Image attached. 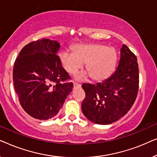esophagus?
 I'll list each match as a JSON object with an SVG mask.
<instances>
[{
	"mask_svg": "<svg viewBox=\"0 0 157 157\" xmlns=\"http://www.w3.org/2000/svg\"><path fill=\"white\" fill-rule=\"evenodd\" d=\"M78 88H81V84L77 83H74V89H78Z\"/></svg>",
	"mask_w": 157,
	"mask_h": 157,
	"instance_id": "esophagus-1",
	"label": "esophagus"
}]
</instances>
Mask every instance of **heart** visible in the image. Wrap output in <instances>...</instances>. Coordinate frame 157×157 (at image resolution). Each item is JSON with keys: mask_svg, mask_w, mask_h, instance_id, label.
Returning a JSON list of instances; mask_svg holds the SVG:
<instances>
[{"mask_svg": "<svg viewBox=\"0 0 157 157\" xmlns=\"http://www.w3.org/2000/svg\"><path fill=\"white\" fill-rule=\"evenodd\" d=\"M73 53L64 51L59 53L60 63L70 74H75L85 63L86 72L77 75L82 80L90 76L91 80L101 81L110 76L117 61V53L113 47L103 44H76L72 47Z\"/></svg>", "mask_w": 157, "mask_h": 157, "instance_id": "heart-1", "label": "heart"}]
</instances>
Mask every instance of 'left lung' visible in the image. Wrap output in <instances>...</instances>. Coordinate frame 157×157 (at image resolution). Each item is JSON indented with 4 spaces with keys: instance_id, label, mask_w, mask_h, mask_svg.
I'll return each mask as SVG.
<instances>
[{
    "instance_id": "1",
    "label": "left lung",
    "mask_w": 157,
    "mask_h": 157,
    "mask_svg": "<svg viewBox=\"0 0 157 157\" xmlns=\"http://www.w3.org/2000/svg\"><path fill=\"white\" fill-rule=\"evenodd\" d=\"M117 69L110 77L96 84L82 85L86 98L81 104L89 121L106 125L124 117L136 100L139 90V66L136 56L126 45L121 48Z\"/></svg>"
}]
</instances>
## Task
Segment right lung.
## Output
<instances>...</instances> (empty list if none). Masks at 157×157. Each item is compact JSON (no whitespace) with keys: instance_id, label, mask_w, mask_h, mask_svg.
<instances>
[{"instance_id":"1","label":"right lung","mask_w":157,"mask_h":157,"mask_svg":"<svg viewBox=\"0 0 157 157\" xmlns=\"http://www.w3.org/2000/svg\"><path fill=\"white\" fill-rule=\"evenodd\" d=\"M60 47L57 40H36L23 47L15 61L16 94L23 110L34 119L56 117L73 89L57 56Z\"/></svg>"}]
</instances>
